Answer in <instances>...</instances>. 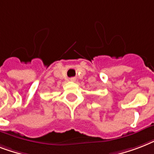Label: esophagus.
<instances>
[{
	"label": "esophagus",
	"instance_id": "esophagus-1",
	"mask_svg": "<svg viewBox=\"0 0 154 154\" xmlns=\"http://www.w3.org/2000/svg\"><path fill=\"white\" fill-rule=\"evenodd\" d=\"M69 81L70 82H75V81H76V79H75L74 77H71V78L69 79Z\"/></svg>",
	"mask_w": 154,
	"mask_h": 154
}]
</instances>
